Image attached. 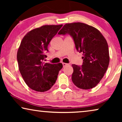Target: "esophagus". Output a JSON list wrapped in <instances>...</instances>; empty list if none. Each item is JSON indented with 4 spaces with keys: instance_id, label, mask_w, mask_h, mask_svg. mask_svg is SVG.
I'll return each instance as SVG.
<instances>
[{
    "instance_id": "1",
    "label": "esophagus",
    "mask_w": 122,
    "mask_h": 122,
    "mask_svg": "<svg viewBox=\"0 0 122 122\" xmlns=\"http://www.w3.org/2000/svg\"><path fill=\"white\" fill-rule=\"evenodd\" d=\"M62 64H63V66H64V67H65V66H68V65H69L68 64H67V63H63Z\"/></svg>"
}]
</instances>
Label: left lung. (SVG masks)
Segmentation results:
<instances>
[{"label":"left lung","instance_id":"1","mask_svg":"<svg viewBox=\"0 0 122 122\" xmlns=\"http://www.w3.org/2000/svg\"><path fill=\"white\" fill-rule=\"evenodd\" d=\"M69 34L76 51L83 53L82 66L72 64L73 83L78 88L89 89L96 86L106 73L109 63L108 43L101 33L82 23L65 24L58 34Z\"/></svg>","mask_w":122,"mask_h":122}]
</instances>
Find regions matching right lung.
<instances>
[{"label": "right lung", "instance_id": "right-lung-1", "mask_svg": "<svg viewBox=\"0 0 122 122\" xmlns=\"http://www.w3.org/2000/svg\"><path fill=\"white\" fill-rule=\"evenodd\" d=\"M63 25H46L30 31L23 38L17 52L19 69L31 89L44 92L56 83L61 63H45L48 46Z\"/></svg>", "mask_w": 122, "mask_h": 122}]
</instances>
